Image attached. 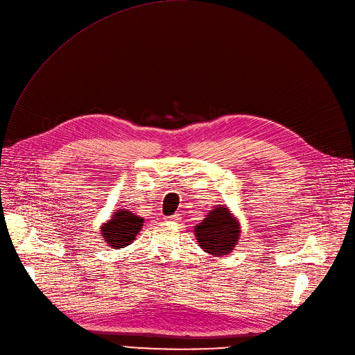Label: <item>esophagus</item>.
<instances>
[{
	"instance_id": "esophagus-1",
	"label": "esophagus",
	"mask_w": 355,
	"mask_h": 355,
	"mask_svg": "<svg viewBox=\"0 0 355 355\" xmlns=\"http://www.w3.org/2000/svg\"><path fill=\"white\" fill-rule=\"evenodd\" d=\"M165 220H167V221H178V220H181V214H174L171 217H165Z\"/></svg>"
}]
</instances>
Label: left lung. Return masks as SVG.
I'll return each instance as SVG.
<instances>
[{"label": "left lung", "mask_w": 355, "mask_h": 355, "mask_svg": "<svg viewBox=\"0 0 355 355\" xmlns=\"http://www.w3.org/2000/svg\"><path fill=\"white\" fill-rule=\"evenodd\" d=\"M200 247L212 255H227L239 243L240 224L227 207H214L196 227Z\"/></svg>", "instance_id": "1"}]
</instances>
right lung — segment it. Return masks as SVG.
I'll list each match as a JSON object with an SVG mask.
<instances>
[{
	"mask_svg": "<svg viewBox=\"0 0 355 355\" xmlns=\"http://www.w3.org/2000/svg\"><path fill=\"white\" fill-rule=\"evenodd\" d=\"M144 220L128 209H116L108 223L101 227V237L112 248H124L130 245L135 235L143 228Z\"/></svg>",
	"mask_w": 355,
	"mask_h": 355,
	"instance_id": "1",
	"label": "right lung"
}]
</instances>
